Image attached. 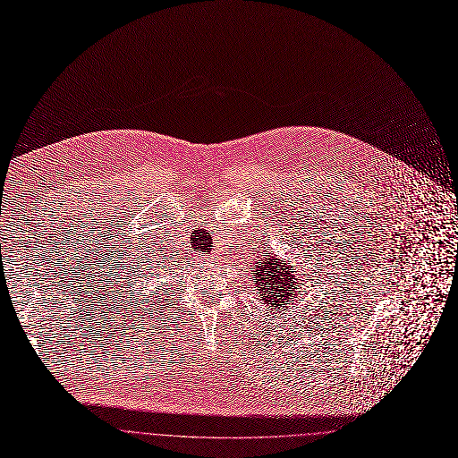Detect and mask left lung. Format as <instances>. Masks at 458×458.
<instances>
[{
    "label": "left lung",
    "instance_id": "1",
    "mask_svg": "<svg viewBox=\"0 0 458 458\" xmlns=\"http://www.w3.org/2000/svg\"><path fill=\"white\" fill-rule=\"evenodd\" d=\"M250 274L256 276V294H259L265 305L274 310H280L284 305H291L296 296L294 291L298 287L301 289V284H298L301 268L285 263L268 250L263 252Z\"/></svg>",
    "mask_w": 458,
    "mask_h": 458
}]
</instances>
